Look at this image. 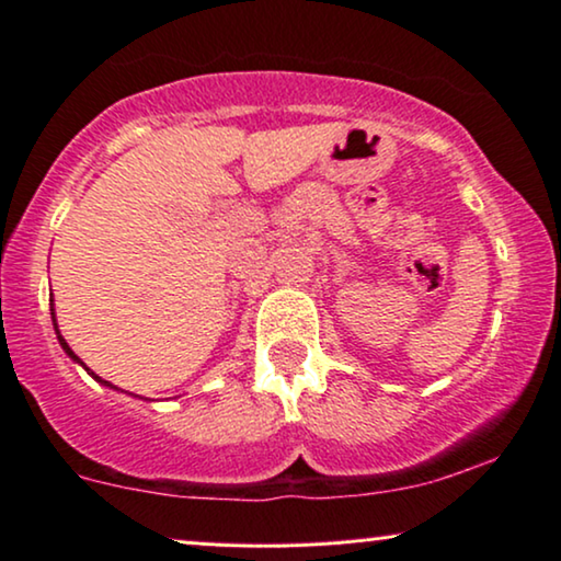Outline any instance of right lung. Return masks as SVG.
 Segmentation results:
<instances>
[{
	"instance_id": "right-lung-1",
	"label": "right lung",
	"mask_w": 561,
	"mask_h": 561,
	"mask_svg": "<svg viewBox=\"0 0 561 561\" xmlns=\"http://www.w3.org/2000/svg\"><path fill=\"white\" fill-rule=\"evenodd\" d=\"M51 302H54V300H51ZM51 316H54V313H51ZM54 329H56V333H59V325H56V316H54ZM59 344H61V350H64V352H67V354H69V357H72V359H75V363H80V357H77V354H75L72 350H69V344H67V342H64V336H61V333H59ZM80 365L84 367V363H80ZM84 370H88V367H84ZM88 373H90V370H88ZM90 375H92V378H95L98 382H103V386H111V382H108V380H101V378H98V375H95V373H90ZM111 388H113V386H111Z\"/></svg>"
}]
</instances>
